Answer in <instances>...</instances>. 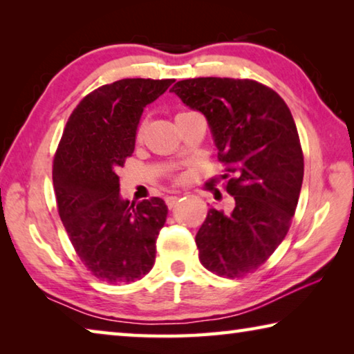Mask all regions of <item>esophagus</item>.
Listing matches in <instances>:
<instances>
[{"instance_id": "1", "label": "esophagus", "mask_w": 354, "mask_h": 354, "mask_svg": "<svg viewBox=\"0 0 354 354\" xmlns=\"http://www.w3.org/2000/svg\"><path fill=\"white\" fill-rule=\"evenodd\" d=\"M178 201H179V196H167L165 198V203H167V206H169V209L175 207Z\"/></svg>"}]
</instances>
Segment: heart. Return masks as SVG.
<instances>
[{"label": "heart", "instance_id": "b5f03b06", "mask_svg": "<svg viewBox=\"0 0 354 354\" xmlns=\"http://www.w3.org/2000/svg\"><path fill=\"white\" fill-rule=\"evenodd\" d=\"M185 113H189V112H178L176 113V117H175V120H178L179 117H183V115H185ZM140 137H142V128H139V129H137V139H140Z\"/></svg>", "mask_w": 354, "mask_h": 354}]
</instances>
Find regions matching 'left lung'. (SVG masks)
Returning <instances> with one entry per match:
<instances>
[{"label":"left lung","mask_w":354,"mask_h":354,"mask_svg":"<svg viewBox=\"0 0 354 354\" xmlns=\"http://www.w3.org/2000/svg\"><path fill=\"white\" fill-rule=\"evenodd\" d=\"M207 118L230 214L209 209L195 242L203 267L223 278L259 268L289 231L301 190L304 159L284 100L263 84L232 77H194L171 87Z\"/></svg>","instance_id":"obj_1"}]
</instances>
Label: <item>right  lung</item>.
I'll list each match as a JSON object with an SVG mask.
<instances>
[{
  "label": "right lung",
  "mask_w": 354,
  "mask_h": 354,
  "mask_svg": "<svg viewBox=\"0 0 354 354\" xmlns=\"http://www.w3.org/2000/svg\"><path fill=\"white\" fill-rule=\"evenodd\" d=\"M173 82L128 77L95 88L71 112L56 149L59 217L77 257L104 283H134L154 266L167 206L158 196L123 201L117 171L134 153L143 107Z\"/></svg>",
  "instance_id": "right-lung-1"
}]
</instances>
